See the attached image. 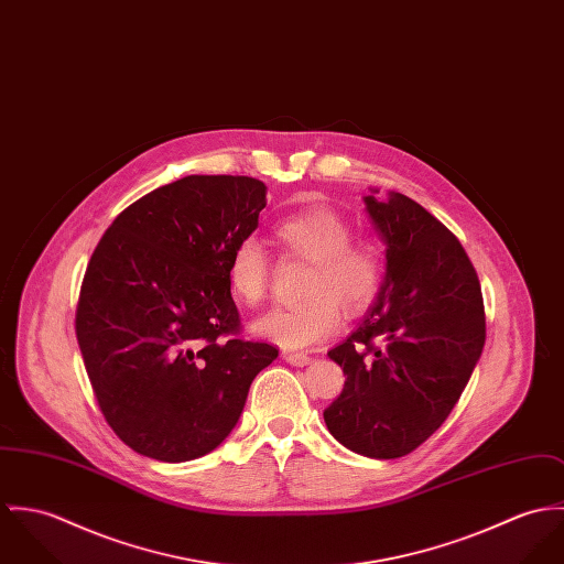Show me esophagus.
I'll return each mask as SVG.
<instances>
[{
  "instance_id": "34e87169",
  "label": "esophagus",
  "mask_w": 564,
  "mask_h": 564,
  "mask_svg": "<svg viewBox=\"0 0 564 564\" xmlns=\"http://www.w3.org/2000/svg\"><path fill=\"white\" fill-rule=\"evenodd\" d=\"M283 359H285L290 366H296V368H303V366H307V364L312 361V357H310L307 352H290V350L283 352Z\"/></svg>"
}]
</instances>
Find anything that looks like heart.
Segmentation results:
<instances>
[{
    "label": "heart",
    "mask_w": 564,
    "mask_h": 564,
    "mask_svg": "<svg viewBox=\"0 0 564 564\" xmlns=\"http://www.w3.org/2000/svg\"><path fill=\"white\" fill-rule=\"evenodd\" d=\"M274 242L285 257L310 261L299 305L265 313L254 330L283 346L307 348L330 337L350 313L366 310L378 294L384 276V254L370 240H352V225L333 209L292 214L274 225ZM272 265L263 247L245 238L227 263V281L234 296L245 305L265 299Z\"/></svg>",
    "instance_id": "heart-1"
}]
</instances>
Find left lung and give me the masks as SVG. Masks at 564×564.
<instances>
[{"mask_svg": "<svg viewBox=\"0 0 564 564\" xmlns=\"http://www.w3.org/2000/svg\"><path fill=\"white\" fill-rule=\"evenodd\" d=\"M364 200L387 274L364 324L328 352L346 384L324 422L357 454L400 458L458 402L485 348V303L467 252L431 212L400 192Z\"/></svg>", "mask_w": 564, "mask_h": 564, "instance_id": "8db88e82", "label": "left lung"}]
</instances>
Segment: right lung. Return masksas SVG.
Instances as JSON below:
<instances>
[{"mask_svg": "<svg viewBox=\"0 0 564 564\" xmlns=\"http://www.w3.org/2000/svg\"><path fill=\"white\" fill-rule=\"evenodd\" d=\"M265 186L188 175L123 209L93 252L75 335L97 404L133 452L182 463L220 445L279 350L242 337L227 263Z\"/></svg>", "mask_w": 564, "mask_h": 564, "instance_id": "add662e5", "label": "right lung"}]
</instances>
